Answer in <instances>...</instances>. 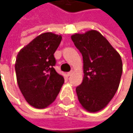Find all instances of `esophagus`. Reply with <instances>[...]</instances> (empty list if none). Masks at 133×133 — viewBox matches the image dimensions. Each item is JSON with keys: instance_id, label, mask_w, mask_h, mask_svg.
Here are the masks:
<instances>
[{"instance_id": "34e87169", "label": "esophagus", "mask_w": 133, "mask_h": 133, "mask_svg": "<svg viewBox=\"0 0 133 133\" xmlns=\"http://www.w3.org/2000/svg\"><path fill=\"white\" fill-rule=\"evenodd\" d=\"M72 73H73V71L72 70V71H70V72H67V75H68V76H70V75L72 74Z\"/></svg>"}]
</instances>
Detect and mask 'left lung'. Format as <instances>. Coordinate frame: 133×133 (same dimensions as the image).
I'll list each match as a JSON object with an SVG mask.
<instances>
[{
	"instance_id": "8db88e82",
	"label": "left lung",
	"mask_w": 133,
	"mask_h": 133,
	"mask_svg": "<svg viewBox=\"0 0 133 133\" xmlns=\"http://www.w3.org/2000/svg\"><path fill=\"white\" fill-rule=\"evenodd\" d=\"M83 56L84 78L76 87L80 104L90 112L103 110L120 84L123 64L119 53L99 32L89 30L71 36Z\"/></svg>"
}]
</instances>
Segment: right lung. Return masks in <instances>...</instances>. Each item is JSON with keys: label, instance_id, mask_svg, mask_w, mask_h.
<instances>
[{"label": "right lung", "instance_id": "right-lung-1", "mask_svg": "<svg viewBox=\"0 0 133 133\" xmlns=\"http://www.w3.org/2000/svg\"><path fill=\"white\" fill-rule=\"evenodd\" d=\"M62 37L52 32L41 34L18 52L15 61L19 89L28 104L44 109L55 100L64 82L54 66V53Z\"/></svg>", "mask_w": 133, "mask_h": 133}]
</instances>
